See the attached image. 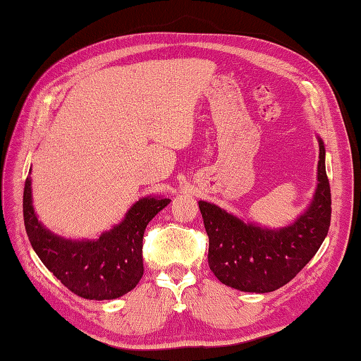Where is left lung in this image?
I'll return each mask as SVG.
<instances>
[{
  "label": "left lung",
  "mask_w": 361,
  "mask_h": 361,
  "mask_svg": "<svg viewBox=\"0 0 361 361\" xmlns=\"http://www.w3.org/2000/svg\"><path fill=\"white\" fill-rule=\"evenodd\" d=\"M319 139L317 187L293 224L268 228L245 222L224 208L199 200L209 237L208 265L226 286L265 294L293 280L319 251L331 224V188L324 166V144Z\"/></svg>",
  "instance_id": "1"
}]
</instances>
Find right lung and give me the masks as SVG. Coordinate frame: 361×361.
Instances as JSON below:
<instances>
[{
  "label": "right lung",
  "mask_w": 361,
  "mask_h": 361,
  "mask_svg": "<svg viewBox=\"0 0 361 361\" xmlns=\"http://www.w3.org/2000/svg\"><path fill=\"white\" fill-rule=\"evenodd\" d=\"M170 202L165 197H140L118 225L101 233L98 239H67L41 224L33 208L29 176L23 197L25 233L41 262L70 291L89 300H113L131 291L144 276V231Z\"/></svg>",
  "instance_id": "add662e5"
}]
</instances>
